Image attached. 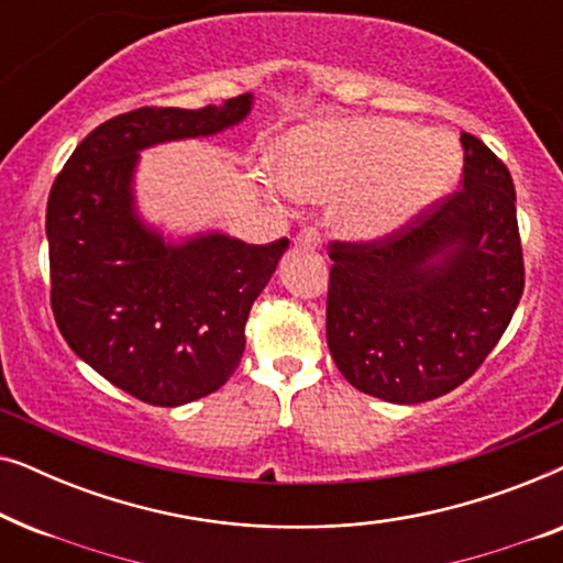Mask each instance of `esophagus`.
Instances as JSON below:
<instances>
[{"label":"esophagus","instance_id":"obj_1","mask_svg":"<svg viewBox=\"0 0 563 563\" xmlns=\"http://www.w3.org/2000/svg\"><path fill=\"white\" fill-rule=\"evenodd\" d=\"M295 245H297V249H305V251H318L322 245V238H320L318 230L307 228L295 238Z\"/></svg>","mask_w":563,"mask_h":563}]
</instances>
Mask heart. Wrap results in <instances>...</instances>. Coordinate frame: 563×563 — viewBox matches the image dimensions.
Wrapping results in <instances>:
<instances>
[{
	"label": "heart",
	"mask_w": 563,
	"mask_h": 563,
	"mask_svg": "<svg viewBox=\"0 0 563 563\" xmlns=\"http://www.w3.org/2000/svg\"><path fill=\"white\" fill-rule=\"evenodd\" d=\"M461 164V148L449 133L389 118L295 128L276 151L284 189L307 202L341 197L335 228L358 243L402 233L449 195Z\"/></svg>",
	"instance_id": "heart-1"
}]
</instances>
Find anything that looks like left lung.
I'll return each instance as SVG.
<instances>
[{
	"mask_svg": "<svg viewBox=\"0 0 563 563\" xmlns=\"http://www.w3.org/2000/svg\"><path fill=\"white\" fill-rule=\"evenodd\" d=\"M464 181L402 233L330 245L328 349L364 395L428 402L472 376L526 287L507 166L461 133Z\"/></svg>",
	"mask_w": 563,
	"mask_h": 563,
	"instance_id": "1",
	"label": "left lung"
}]
</instances>
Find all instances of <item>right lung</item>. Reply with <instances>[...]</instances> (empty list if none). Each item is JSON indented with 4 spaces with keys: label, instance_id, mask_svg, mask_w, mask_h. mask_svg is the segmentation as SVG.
Segmentation results:
<instances>
[{
    "label": "right lung",
    "instance_id": "obj_1",
    "mask_svg": "<svg viewBox=\"0 0 563 563\" xmlns=\"http://www.w3.org/2000/svg\"><path fill=\"white\" fill-rule=\"evenodd\" d=\"M251 110L249 91L202 110L118 114L76 145L53 181L45 235L60 335L84 364L148 405L195 402L230 379L251 307L289 241L249 245L220 230L164 235L137 210L141 151L218 135Z\"/></svg>",
    "mask_w": 563,
    "mask_h": 563
}]
</instances>
